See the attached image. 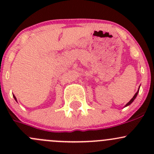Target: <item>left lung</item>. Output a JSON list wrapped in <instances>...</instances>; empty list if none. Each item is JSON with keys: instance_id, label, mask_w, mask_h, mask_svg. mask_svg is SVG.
I'll return each instance as SVG.
<instances>
[{"instance_id": "8db88e82", "label": "left lung", "mask_w": 154, "mask_h": 154, "mask_svg": "<svg viewBox=\"0 0 154 154\" xmlns=\"http://www.w3.org/2000/svg\"><path fill=\"white\" fill-rule=\"evenodd\" d=\"M139 88H140V86H139ZM139 89H138L137 92H136V94H134V96H133V98H132V99H131V100H130V101H129V102H128V103H127V104H126V105H125V106H129V105H130V104H131V103H133V100H135V99H136V96H137L138 93H139Z\"/></svg>"}]
</instances>
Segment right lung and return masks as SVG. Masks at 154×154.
I'll list each match as a JSON object with an SVG mask.
<instances>
[{
  "mask_svg": "<svg viewBox=\"0 0 154 154\" xmlns=\"http://www.w3.org/2000/svg\"><path fill=\"white\" fill-rule=\"evenodd\" d=\"M13 97H14V98H15V100H16V101H17V100H16V97H15V95H13Z\"/></svg>",
  "mask_w": 154,
  "mask_h": 154,
  "instance_id": "right-lung-1",
  "label": "right lung"
}]
</instances>
